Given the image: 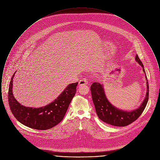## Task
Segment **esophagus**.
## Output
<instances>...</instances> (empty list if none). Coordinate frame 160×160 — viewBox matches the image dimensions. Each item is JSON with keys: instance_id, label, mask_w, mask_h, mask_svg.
<instances>
[{"instance_id": "34e87169", "label": "esophagus", "mask_w": 160, "mask_h": 160, "mask_svg": "<svg viewBox=\"0 0 160 160\" xmlns=\"http://www.w3.org/2000/svg\"><path fill=\"white\" fill-rule=\"evenodd\" d=\"M88 83V80L86 78H82V80H80L78 82V84L80 86L81 85H83V84H87Z\"/></svg>"}]
</instances>
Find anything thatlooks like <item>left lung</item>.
<instances>
[{
    "label": "left lung",
    "mask_w": 160,
    "mask_h": 160,
    "mask_svg": "<svg viewBox=\"0 0 160 160\" xmlns=\"http://www.w3.org/2000/svg\"><path fill=\"white\" fill-rule=\"evenodd\" d=\"M135 59L143 68L146 80L147 91L145 99L138 108L132 111L119 109L112 105L107 98L102 84L95 82L91 86L92 100L96 112L99 119L104 122L117 127H125L135 121L142 114L149 99V84L143 65L136 54Z\"/></svg>",
    "instance_id": "1"
}]
</instances>
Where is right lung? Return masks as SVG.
<instances>
[{
	"instance_id": "add662e5",
	"label": "right lung",
	"mask_w": 160,
	"mask_h": 160,
	"mask_svg": "<svg viewBox=\"0 0 160 160\" xmlns=\"http://www.w3.org/2000/svg\"><path fill=\"white\" fill-rule=\"evenodd\" d=\"M15 73L9 83L8 101L11 111L17 121L31 128L39 130L50 129L60 123L76 93L78 82L69 84L57 98L48 105L33 108L24 106L14 98L12 93V82Z\"/></svg>"
}]
</instances>
